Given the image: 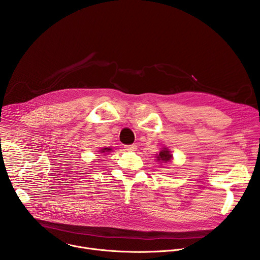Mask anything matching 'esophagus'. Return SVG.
<instances>
[{
  "label": "esophagus",
  "mask_w": 260,
  "mask_h": 260,
  "mask_svg": "<svg viewBox=\"0 0 260 260\" xmlns=\"http://www.w3.org/2000/svg\"><path fill=\"white\" fill-rule=\"evenodd\" d=\"M124 148H125V150H127V151H136L137 150V145H135V144L126 145V146H124Z\"/></svg>",
  "instance_id": "obj_1"
}]
</instances>
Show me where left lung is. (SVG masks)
Returning <instances> with one entry per match:
<instances>
[{"instance_id": "1", "label": "left lung", "mask_w": 260, "mask_h": 260, "mask_svg": "<svg viewBox=\"0 0 260 260\" xmlns=\"http://www.w3.org/2000/svg\"><path fill=\"white\" fill-rule=\"evenodd\" d=\"M173 158V155L171 154V151L168 148H164V149L159 152V154L156 156V159L161 162H168L171 161Z\"/></svg>"}]
</instances>
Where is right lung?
<instances>
[{
	"mask_svg": "<svg viewBox=\"0 0 260 260\" xmlns=\"http://www.w3.org/2000/svg\"><path fill=\"white\" fill-rule=\"evenodd\" d=\"M110 151H112V149H111V148H103V149H101L99 152H101V154H106V153H108Z\"/></svg>",
	"mask_w": 260,
	"mask_h": 260,
	"instance_id": "add662e5",
	"label": "right lung"
}]
</instances>
